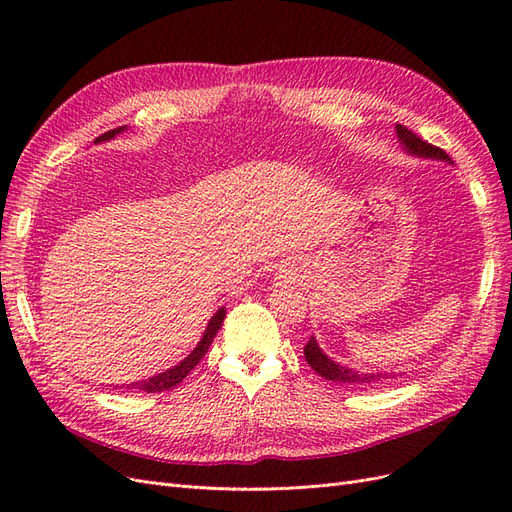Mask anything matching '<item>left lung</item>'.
Returning <instances> with one entry per match:
<instances>
[{"instance_id":"left-lung-1","label":"left lung","mask_w":512,"mask_h":512,"mask_svg":"<svg viewBox=\"0 0 512 512\" xmlns=\"http://www.w3.org/2000/svg\"><path fill=\"white\" fill-rule=\"evenodd\" d=\"M397 138L401 147H404L406 153L414 158H425V160H440V162H448L453 164V160L446 156V151H442L440 147H433L429 143H425L423 138H418L412 130H408L406 126H395ZM305 361L309 363L318 376H322L324 380H331L337 384L350 386V389H367V386H378L386 380L397 378L395 371H356L352 367L339 365L337 361H333L331 356H327L322 352V348L318 346L316 337H309V342L305 346ZM401 376V374H399Z\"/></svg>"}]
</instances>
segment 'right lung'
Segmentation results:
<instances>
[{"instance_id":"1","label":"right lung","mask_w":512,"mask_h":512,"mask_svg":"<svg viewBox=\"0 0 512 512\" xmlns=\"http://www.w3.org/2000/svg\"><path fill=\"white\" fill-rule=\"evenodd\" d=\"M126 130H128L126 126L115 128V130H108L106 134L98 136L94 143H106V141H111V138H115L117 134L126 132ZM224 318H226V309L220 307L218 312H215V314L211 316V320H209V324H207V329H205L203 337H200V342L196 344V348H194L188 356H185V359H183L179 365L170 367V369L162 371V374H156V376H151V378H147V380H138V382H132V384H123L121 389H134V391H143V393H160V391L173 389V386H177L185 376H188L190 371L198 365V361L203 359V356L207 354V350H209V346H211V342H213V337L218 335V331H220V327H222Z\"/></svg>"}]
</instances>
